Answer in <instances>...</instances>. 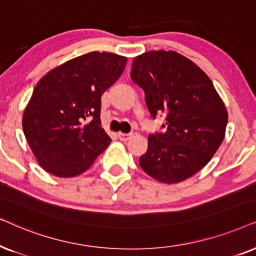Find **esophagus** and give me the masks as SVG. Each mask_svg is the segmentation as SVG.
<instances>
[{
    "label": "esophagus",
    "mask_w": 256,
    "mask_h": 256,
    "mask_svg": "<svg viewBox=\"0 0 256 256\" xmlns=\"http://www.w3.org/2000/svg\"><path fill=\"white\" fill-rule=\"evenodd\" d=\"M132 137H134V134H118V138L120 139L122 142H128V139H131Z\"/></svg>",
    "instance_id": "34e87169"
}]
</instances>
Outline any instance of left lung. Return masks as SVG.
<instances>
[{
	"mask_svg": "<svg viewBox=\"0 0 256 256\" xmlns=\"http://www.w3.org/2000/svg\"><path fill=\"white\" fill-rule=\"evenodd\" d=\"M131 78L144 90L152 117L166 116V131L148 136L139 165L164 184L190 178L212 159L226 132L227 110L212 80L190 60L165 50L136 57Z\"/></svg>",
	"mask_w": 256,
	"mask_h": 256,
	"instance_id": "1",
	"label": "left lung"
}]
</instances>
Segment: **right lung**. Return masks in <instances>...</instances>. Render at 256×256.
Listing matches in <instances>:
<instances>
[{
  "label": "right lung",
  "instance_id": "right-lung-1",
  "mask_svg": "<svg viewBox=\"0 0 256 256\" xmlns=\"http://www.w3.org/2000/svg\"><path fill=\"white\" fill-rule=\"evenodd\" d=\"M128 58L94 51L49 71L34 88L23 132L48 173L71 178L86 171L111 142L100 124V98Z\"/></svg>",
  "mask_w": 256,
  "mask_h": 256
}]
</instances>
